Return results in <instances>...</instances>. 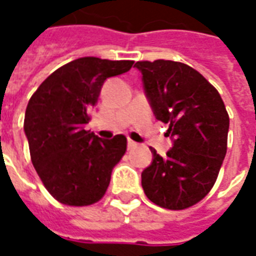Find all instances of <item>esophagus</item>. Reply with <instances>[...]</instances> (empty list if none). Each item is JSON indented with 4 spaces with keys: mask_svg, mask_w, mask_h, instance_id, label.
<instances>
[{
    "mask_svg": "<svg viewBox=\"0 0 256 256\" xmlns=\"http://www.w3.org/2000/svg\"><path fill=\"white\" fill-rule=\"evenodd\" d=\"M137 142L136 141H133V140H128V150H133V148H136L137 146Z\"/></svg>",
    "mask_w": 256,
    "mask_h": 256,
    "instance_id": "obj_1",
    "label": "esophagus"
}]
</instances>
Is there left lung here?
<instances>
[{
    "mask_svg": "<svg viewBox=\"0 0 256 256\" xmlns=\"http://www.w3.org/2000/svg\"><path fill=\"white\" fill-rule=\"evenodd\" d=\"M145 93L158 120L168 123L174 140L164 158L141 174L152 203L185 210L203 200L214 186L228 150L229 115L218 90L188 64L172 60L137 62Z\"/></svg>",
    "mask_w": 256,
    "mask_h": 256,
    "instance_id": "obj_1",
    "label": "left lung"
}]
</instances>
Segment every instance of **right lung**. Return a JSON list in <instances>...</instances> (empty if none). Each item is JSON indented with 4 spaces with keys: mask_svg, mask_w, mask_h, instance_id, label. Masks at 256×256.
I'll return each mask as SVG.
<instances>
[{
    "mask_svg": "<svg viewBox=\"0 0 256 256\" xmlns=\"http://www.w3.org/2000/svg\"><path fill=\"white\" fill-rule=\"evenodd\" d=\"M133 64L76 58L50 74L31 96L24 116L31 162L44 186L60 203L84 207L106 194L128 140L122 134L101 140L84 126L104 80L128 72Z\"/></svg>",
    "mask_w": 256,
    "mask_h": 256,
    "instance_id": "right-lung-1",
    "label": "right lung"
}]
</instances>
